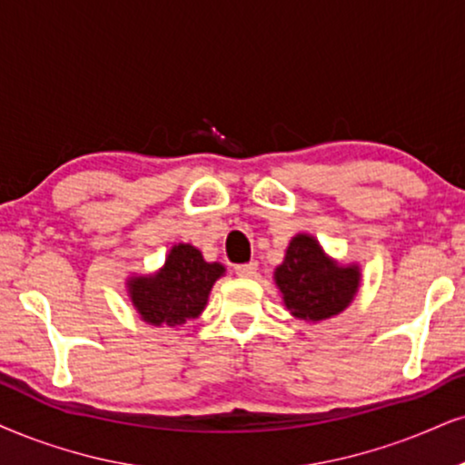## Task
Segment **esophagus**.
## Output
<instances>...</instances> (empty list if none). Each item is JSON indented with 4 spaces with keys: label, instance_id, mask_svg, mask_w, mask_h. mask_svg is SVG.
<instances>
[{
    "label": "esophagus",
    "instance_id": "1",
    "mask_svg": "<svg viewBox=\"0 0 465 465\" xmlns=\"http://www.w3.org/2000/svg\"><path fill=\"white\" fill-rule=\"evenodd\" d=\"M256 269H259V265L252 261V262H245V265L234 267V273H237V276H242V278H252L256 273Z\"/></svg>",
    "mask_w": 465,
    "mask_h": 465
}]
</instances>
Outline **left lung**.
<instances>
[{"label": "left lung", "instance_id": "left-lung-1", "mask_svg": "<svg viewBox=\"0 0 465 465\" xmlns=\"http://www.w3.org/2000/svg\"><path fill=\"white\" fill-rule=\"evenodd\" d=\"M273 280L286 311L300 321H325L341 314L360 289V267L330 259L312 234L291 239Z\"/></svg>", "mask_w": 465, "mask_h": 465}]
</instances>
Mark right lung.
<instances>
[{"instance_id":"obj_1","label":"right lung","mask_w":465,"mask_h":465,"mask_svg":"<svg viewBox=\"0 0 465 465\" xmlns=\"http://www.w3.org/2000/svg\"><path fill=\"white\" fill-rule=\"evenodd\" d=\"M223 272V265L206 262L193 245L179 243L172 245L157 273L131 276L127 291L142 321L176 328L204 311L211 289Z\"/></svg>"}]
</instances>
